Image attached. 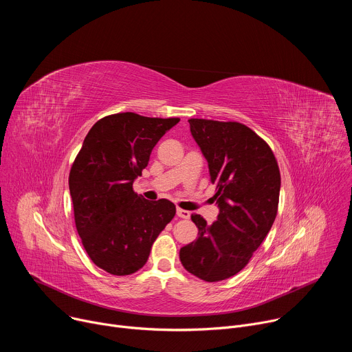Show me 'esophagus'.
Wrapping results in <instances>:
<instances>
[{
    "label": "esophagus",
    "mask_w": 352,
    "mask_h": 352,
    "mask_svg": "<svg viewBox=\"0 0 352 352\" xmlns=\"http://www.w3.org/2000/svg\"><path fill=\"white\" fill-rule=\"evenodd\" d=\"M177 216H178V217H181V219H189L190 213H189L188 210H184V209L177 208Z\"/></svg>",
    "instance_id": "1"
}]
</instances>
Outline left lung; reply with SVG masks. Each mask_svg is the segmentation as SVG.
Listing matches in <instances>:
<instances>
[{"label":"left lung","mask_w":352,"mask_h":352,"mask_svg":"<svg viewBox=\"0 0 352 352\" xmlns=\"http://www.w3.org/2000/svg\"><path fill=\"white\" fill-rule=\"evenodd\" d=\"M217 188V220L192 216L197 238L182 246L179 261L209 283L241 272L269 234L278 206L280 171L269 144L239 122L188 120Z\"/></svg>","instance_id":"obj_1"}]
</instances>
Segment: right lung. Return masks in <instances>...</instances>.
I'll return each instance as SVG.
<instances>
[{"label": "right lung", "instance_id": "add662e5", "mask_svg": "<svg viewBox=\"0 0 352 352\" xmlns=\"http://www.w3.org/2000/svg\"><path fill=\"white\" fill-rule=\"evenodd\" d=\"M179 118L120 113L97 121L69 173L78 234L96 266L128 276L144 266L159 234L175 216L167 199L146 200L133 182L150 153Z\"/></svg>", "mask_w": 352, "mask_h": 352}]
</instances>
